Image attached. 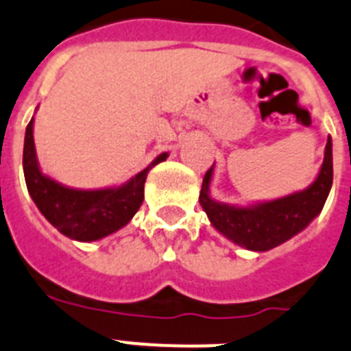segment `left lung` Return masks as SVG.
<instances>
[{"label":"left lung","instance_id":"8db88e82","mask_svg":"<svg viewBox=\"0 0 351 351\" xmlns=\"http://www.w3.org/2000/svg\"><path fill=\"white\" fill-rule=\"evenodd\" d=\"M213 166L206 171L199 193V203L212 226L233 243L249 251L263 252L288 242L309 226L319 215L332 187V139L328 136L325 157L315 182L304 191L261 201L254 205L237 206L215 201L210 196Z\"/></svg>","mask_w":351,"mask_h":351}]
</instances>
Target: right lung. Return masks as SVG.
<instances>
[{
    "mask_svg": "<svg viewBox=\"0 0 351 351\" xmlns=\"http://www.w3.org/2000/svg\"><path fill=\"white\" fill-rule=\"evenodd\" d=\"M33 118L26 127L23 169L26 187L36 208L60 233L77 242H95L127 226L145 199L148 171L167 158V152L118 187L74 189L44 175L33 141Z\"/></svg>",
    "mask_w": 351,
    "mask_h": 351,
    "instance_id": "right-lung-1",
    "label": "right lung"
}]
</instances>
